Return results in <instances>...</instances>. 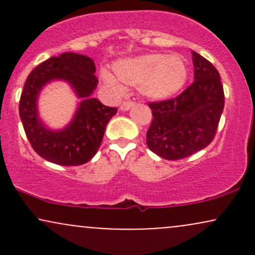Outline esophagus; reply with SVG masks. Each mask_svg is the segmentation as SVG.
Wrapping results in <instances>:
<instances>
[{
    "instance_id": "1",
    "label": "esophagus",
    "mask_w": 255,
    "mask_h": 255,
    "mask_svg": "<svg viewBox=\"0 0 255 255\" xmlns=\"http://www.w3.org/2000/svg\"><path fill=\"white\" fill-rule=\"evenodd\" d=\"M131 107H134V102L125 101L124 103L121 104V107H120V109H121L122 111H127V110H129Z\"/></svg>"
}]
</instances>
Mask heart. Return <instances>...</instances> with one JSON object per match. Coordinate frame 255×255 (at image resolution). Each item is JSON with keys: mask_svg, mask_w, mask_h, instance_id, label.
Listing matches in <instances>:
<instances>
[{"mask_svg": "<svg viewBox=\"0 0 255 255\" xmlns=\"http://www.w3.org/2000/svg\"><path fill=\"white\" fill-rule=\"evenodd\" d=\"M115 77L108 71H102L103 83L111 91L121 93L124 84L139 86L145 97L162 101L180 91L187 80L186 62L182 57L165 54H147L126 58L114 64Z\"/></svg>", "mask_w": 255, "mask_h": 255, "instance_id": "obj_1", "label": "heart"}]
</instances>
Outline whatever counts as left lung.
Returning a JSON list of instances; mask_svg holds the SVG:
<instances>
[{
    "label": "left lung",
    "mask_w": 255,
    "mask_h": 255,
    "mask_svg": "<svg viewBox=\"0 0 255 255\" xmlns=\"http://www.w3.org/2000/svg\"><path fill=\"white\" fill-rule=\"evenodd\" d=\"M194 81L177 97L148 103L152 110L146 144L168 160L203 150L216 135L224 109V91L215 66L192 51Z\"/></svg>",
    "instance_id": "8db88e82"
}]
</instances>
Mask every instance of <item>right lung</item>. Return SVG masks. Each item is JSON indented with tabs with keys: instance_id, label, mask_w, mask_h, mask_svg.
<instances>
[{
	"instance_id": "1",
	"label": "right lung",
	"mask_w": 255,
	"mask_h": 255,
	"mask_svg": "<svg viewBox=\"0 0 255 255\" xmlns=\"http://www.w3.org/2000/svg\"><path fill=\"white\" fill-rule=\"evenodd\" d=\"M92 58L75 52H63L37 66L24 85L19 114L28 141L44 159L55 164L73 166L91 160L103 140L105 127L118 113L92 97L98 85ZM63 80L82 99L75 118L63 130H49L37 115L36 101L46 83Z\"/></svg>"
}]
</instances>
